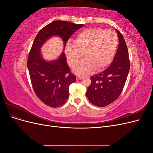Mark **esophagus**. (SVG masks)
Returning a JSON list of instances; mask_svg holds the SVG:
<instances>
[{
  "instance_id": "esophagus-1",
  "label": "esophagus",
  "mask_w": 153,
  "mask_h": 153,
  "mask_svg": "<svg viewBox=\"0 0 153 153\" xmlns=\"http://www.w3.org/2000/svg\"><path fill=\"white\" fill-rule=\"evenodd\" d=\"M82 78L81 76H76V80H80L82 79Z\"/></svg>"
}]
</instances>
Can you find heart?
I'll use <instances>...</instances> for the list:
<instances>
[{"instance_id":"obj_1","label":"heart","mask_w":153,"mask_h":153,"mask_svg":"<svg viewBox=\"0 0 153 153\" xmlns=\"http://www.w3.org/2000/svg\"><path fill=\"white\" fill-rule=\"evenodd\" d=\"M118 47L116 34L112 30L89 28L79 32L75 42L69 41L64 52L71 67L79 62L84 53L85 58L73 68L78 75H88L93 71H101L112 62Z\"/></svg>"}]
</instances>
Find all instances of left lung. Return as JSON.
<instances>
[{
  "label": "left lung",
  "instance_id": "1",
  "mask_svg": "<svg viewBox=\"0 0 153 153\" xmlns=\"http://www.w3.org/2000/svg\"><path fill=\"white\" fill-rule=\"evenodd\" d=\"M118 49L112 64L105 71L91 77V84L86 96L90 102L98 107H103L116 100L121 94L129 71L128 47L117 29Z\"/></svg>",
  "mask_w": 153,
  "mask_h": 153
}]
</instances>
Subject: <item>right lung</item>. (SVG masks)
Returning a JSON list of instances; mask_svg holds the SVG:
<instances>
[{
	"label": "right lung",
	"mask_w": 153,
	"mask_h": 153,
	"mask_svg": "<svg viewBox=\"0 0 153 153\" xmlns=\"http://www.w3.org/2000/svg\"><path fill=\"white\" fill-rule=\"evenodd\" d=\"M83 26L65 21H53L38 32L32 44L27 60L32 85L38 98L51 107L56 108L65 103L69 97V86L76 82V76L70 73L64 50L70 36ZM53 36L62 39L64 49L57 59L46 61L40 48Z\"/></svg>",
	"instance_id": "add662e5"
}]
</instances>
